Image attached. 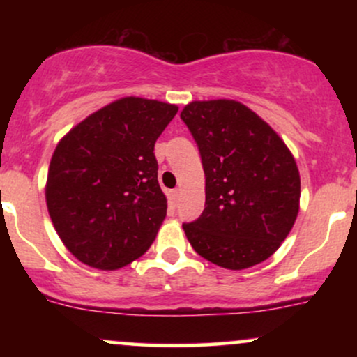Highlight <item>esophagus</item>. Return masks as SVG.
Returning a JSON list of instances; mask_svg holds the SVG:
<instances>
[{
	"label": "esophagus",
	"mask_w": 357,
	"mask_h": 357,
	"mask_svg": "<svg viewBox=\"0 0 357 357\" xmlns=\"http://www.w3.org/2000/svg\"><path fill=\"white\" fill-rule=\"evenodd\" d=\"M167 196H169V203L174 204L178 203V198H179V190H171L169 192H167Z\"/></svg>",
	"instance_id": "esophagus-1"
}]
</instances>
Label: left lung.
I'll return each instance as SVG.
<instances>
[{
	"instance_id": "obj_1",
	"label": "left lung",
	"mask_w": 357,
	"mask_h": 357,
	"mask_svg": "<svg viewBox=\"0 0 357 357\" xmlns=\"http://www.w3.org/2000/svg\"><path fill=\"white\" fill-rule=\"evenodd\" d=\"M181 119L198 144L206 178L204 210L183 225L186 238L218 267L261 264L296 223V159L264 119L236 100H195Z\"/></svg>"
}]
</instances>
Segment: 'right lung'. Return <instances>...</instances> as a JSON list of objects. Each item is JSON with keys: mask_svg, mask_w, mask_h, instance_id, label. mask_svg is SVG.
I'll return each instance as SVG.
<instances>
[{"mask_svg": "<svg viewBox=\"0 0 357 357\" xmlns=\"http://www.w3.org/2000/svg\"><path fill=\"white\" fill-rule=\"evenodd\" d=\"M178 107L124 97L56 144L45 198L60 240L82 264L117 270L149 250L166 218L154 144Z\"/></svg>", "mask_w": 357, "mask_h": 357, "instance_id": "obj_1", "label": "right lung"}]
</instances>
